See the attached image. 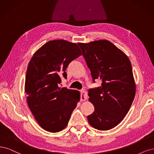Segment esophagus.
Listing matches in <instances>:
<instances>
[{
    "label": "esophagus",
    "instance_id": "34e87169",
    "mask_svg": "<svg viewBox=\"0 0 154 154\" xmlns=\"http://www.w3.org/2000/svg\"><path fill=\"white\" fill-rule=\"evenodd\" d=\"M88 98L87 92L85 90H83L81 91V101H85Z\"/></svg>",
    "mask_w": 154,
    "mask_h": 154
}]
</instances>
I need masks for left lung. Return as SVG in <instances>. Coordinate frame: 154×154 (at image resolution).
<instances>
[{
  "label": "left lung",
  "mask_w": 154,
  "mask_h": 154,
  "mask_svg": "<svg viewBox=\"0 0 154 154\" xmlns=\"http://www.w3.org/2000/svg\"><path fill=\"white\" fill-rule=\"evenodd\" d=\"M93 81L101 86L90 89L89 101L95 111L88 116L89 123L97 130L107 131L118 125L129 111L136 95L132 65L126 54L106 39L78 43Z\"/></svg>",
  "instance_id": "left-lung-1"
}]
</instances>
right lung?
<instances>
[{
  "label": "right lung",
  "instance_id": "obj_1",
  "mask_svg": "<svg viewBox=\"0 0 154 154\" xmlns=\"http://www.w3.org/2000/svg\"><path fill=\"white\" fill-rule=\"evenodd\" d=\"M82 55L75 43L49 41L33 54L25 82L28 106L44 130L57 132L65 128L80 100V92L59 87L66 68Z\"/></svg>",
  "mask_w": 154,
  "mask_h": 154
}]
</instances>
